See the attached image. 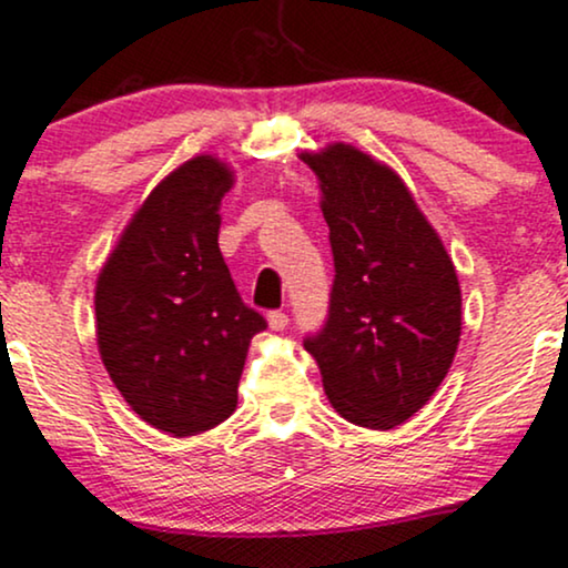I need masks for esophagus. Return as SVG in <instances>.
<instances>
[{
	"instance_id": "obj_1",
	"label": "esophagus",
	"mask_w": 568,
	"mask_h": 568,
	"mask_svg": "<svg viewBox=\"0 0 568 568\" xmlns=\"http://www.w3.org/2000/svg\"><path fill=\"white\" fill-rule=\"evenodd\" d=\"M286 324H290V316H286L284 311H271L268 313V326H271L273 332L286 329Z\"/></svg>"
}]
</instances>
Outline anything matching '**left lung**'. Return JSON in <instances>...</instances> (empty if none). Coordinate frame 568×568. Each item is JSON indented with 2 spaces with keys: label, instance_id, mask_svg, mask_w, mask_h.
I'll return each mask as SVG.
<instances>
[{
  "label": "left lung",
  "instance_id": "8db88e82",
  "mask_svg": "<svg viewBox=\"0 0 568 568\" xmlns=\"http://www.w3.org/2000/svg\"><path fill=\"white\" fill-rule=\"evenodd\" d=\"M322 185L335 282L303 339L339 417L390 430L428 404L463 329L452 257L404 180L353 145L303 153Z\"/></svg>",
  "mask_w": 568,
  "mask_h": 568
}]
</instances>
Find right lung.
<instances>
[{"mask_svg": "<svg viewBox=\"0 0 568 568\" xmlns=\"http://www.w3.org/2000/svg\"><path fill=\"white\" fill-rule=\"evenodd\" d=\"M231 185L233 172L215 156L180 164L98 276L100 358L132 412L172 436L233 415L250 339L268 326L220 255V202Z\"/></svg>", "mask_w": 568, "mask_h": 568, "instance_id": "right-lung-1", "label": "right lung"}]
</instances>
